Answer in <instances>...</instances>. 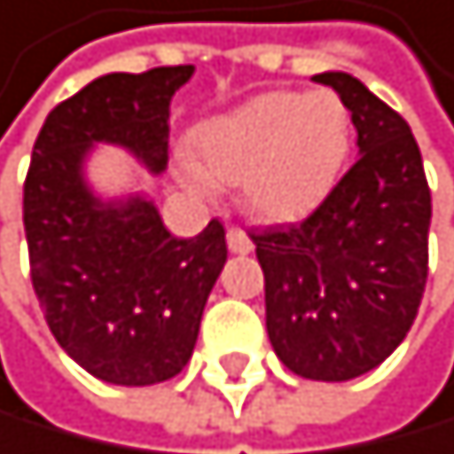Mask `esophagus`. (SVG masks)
Segmentation results:
<instances>
[{
    "mask_svg": "<svg viewBox=\"0 0 454 454\" xmlns=\"http://www.w3.org/2000/svg\"><path fill=\"white\" fill-rule=\"evenodd\" d=\"M225 240H229V249L234 254H249L254 249V243H252V237L246 234L243 229H229V234H225Z\"/></svg>",
    "mask_w": 454,
    "mask_h": 454,
    "instance_id": "obj_1",
    "label": "esophagus"
}]
</instances>
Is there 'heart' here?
I'll return each instance as SVG.
<instances>
[{"label": "heart", "instance_id": "heart-1", "mask_svg": "<svg viewBox=\"0 0 454 454\" xmlns=\"http://www.w3.org/2000/svg\"><path fill=\"white\" fill-rule=\"evenodd\" d=\"M350 113L330 92H266L208 118L193 136L197 156H179L176 176L193 197L240 185L257 220L301 217L333 188L350 153Z\"/></svg>", "mask_w": 454, "mask_h": 454}]
</instances>
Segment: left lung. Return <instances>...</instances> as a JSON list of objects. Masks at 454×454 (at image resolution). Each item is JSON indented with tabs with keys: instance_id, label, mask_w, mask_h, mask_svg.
I'll return each instance as SVG.
<instances>
[{
	"instance_id": "1",
	"label": "left lung",
	"mask_w": 454,
	"mask_h": 454,
	"mask_svg": "<svg viewBox=\"0 0 454 454\" xmlns=\"http://www.w3.org/2000/svg\"><path fill=\"white\" fill-rule=\"evenodd\" d=\"M350 109L359 159L304 223L252 231L266 333L304 380L345 382L386 362L429 275L432 193L403 115L348 72L313 77Z\"/></svg>"
}]
</instances>
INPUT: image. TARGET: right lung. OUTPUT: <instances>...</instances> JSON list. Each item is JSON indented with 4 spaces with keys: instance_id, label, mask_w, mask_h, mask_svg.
I'll return each mask as SVG.
<instances>
[{
    "instance_id": "add662e5",
    "label": "right lung",
    "mask_w": 454,
    "mask_h": 454,
    "mask_svg": "<svg viewBox=\"0 0 454 454\" xmlns=\"http://www.w3.org/2000/svg\"><path fill=\"white\" fill-rule=\"evenodd\" d=\"M191 74L193 66L104 74L57 104L34 141L22 197L34 293L60 348L113 386H153L188 365L229 257L220 220L182 240L145 193L104 200L86 179L95 145L165 173L170 101Z\"/></svg>"
}]
</instances>
